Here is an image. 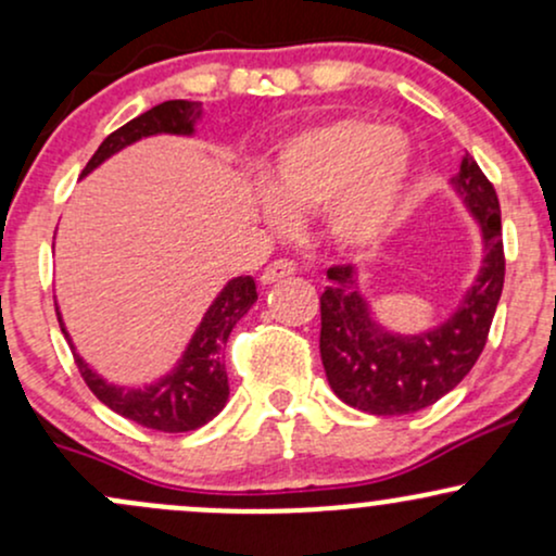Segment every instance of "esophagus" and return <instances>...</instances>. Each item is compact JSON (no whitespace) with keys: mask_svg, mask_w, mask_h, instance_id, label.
I'll return each instance as SVG.
<instances>
[{"mask_svg":"<svg viewBox=\"0 0 556 556\" xmlns=\"http://www.w3.org/2000/svg\"><path fill=\"white\" fill-rule=\"evenodd\" d=\"M295 271H298V266L292 264V261H287V258H279V261H274V264L266 266L264 271H261V282H264V285L282 282V279L292 277V274H295Z\"/></svg>","mask_w":556,"mask_h":556,"instance_id":"34e87169","label":"esophagus"}]
</instances>
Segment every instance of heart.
I'll list each match as a JSON object with an SVG mask.
<instances>
[{
	"label": "heart",
	"mask_w": 556,
	"mask_h": 556,
	"mask_svg": "<svg viewBox=\"0 0 556 556\" xmlns=\"http://www.w3.org/2000/svg\"><path fill=\"white\" fill-rule=\"evenodd\" d=\"M413 159L394 125L340 117L305 127L279 149L258 206L266 225L324 208V235L342 251H371L400 227Z\"/></svg>",
	"instance_id": "heart-1"
}]
</instances>
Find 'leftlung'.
<instances>
[{
	"mask_svg": "<svg viewBox=\"0 0 556 556\" xmlns=\"http://www.w3.org/2000/svg\"><path fill=\"white\" fill-rule=\"evenodd\" d=\"M452 188L481 227L483 261L460 308L439 327L394 334L374 318L353 266L327 271L331 287L321 295L318 350L331 392L350 407L371 416L424 410L460 384L483 353L504 285L500 198L470 154Z\"/></svg>",
	"mask_w": 556,
	"mask_h": 556,
	"instance_id": "8db88e82",
	"label": "left lung"
}]
</instances>
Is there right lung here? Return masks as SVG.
<instances>
[{"label":"right lung","instance_id":"right-lung-1","mask_svg":"<svg viewBox=\"0 0 556 556\" xmlns=\"http://www.w3.org/2000/svg\"><path fill=\"white\" fill-rule=\"evenodd\" d=\"M201 101H164V104L154 106V110L143 112L140 117L130 119V123L114 130L112 136L104 138L99 151L91 156V162L83 169V177L93 172L99 164L117 154V151L127 149L140 138L162 136H193L195 123L201 119ZM258 300L256 282L253 277H235L222 287L219 295L208 305L203 314L201 324L190 337L188 348H185L182 358L169 374L156 379L154 384L146 387H117L110 384L104 376H99L80 358L75 350L73 340H70L65 321H62L60 308H56V318H60L62 334L73 350L78 371L86 381L88 389L104 402L110 410L117 413L132 424L146 426L154 431L167 433H182L195 431L203 424H208L214 416H219L222 407L227 405L229 384H227V368H225V348L229 340V331L235 324L251 311V305Z\"/></svg>","mask_w":556,"mask_h":556}]
</instances>
